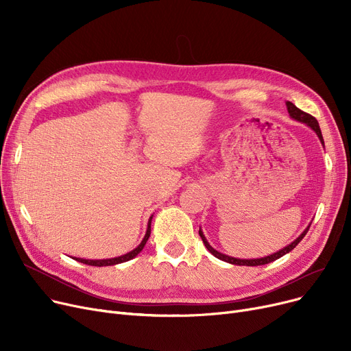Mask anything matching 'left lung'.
I'll return each mask as SVG.
<instances>
[{"instance_id": "1", "label": "left lung", "mask_w": 351, "mask_h": 351, "mask_svg": "<svg viewBox=\"0 0 351 351\" xmlns=\"http://www.w3.org/2000/svg\"><path fill=\"white\" fill-rule=\"evenodd\" d=\"M286 106H287V112H289L290 118H293L294 121H299V122H302V123H306L308 128H311L313 131L316 132V135L319 136L322 145L324 146L323 135H322V131H320V126H319L317 119H316L315 117H311L310 114L303 112L302 109H299L296 105L289 102V101L286 102ZM310 225H311V223H310ZM310 225L302 232V234H300L298 239H294V241H293L291 243H289L287 246H285V247L280 249L279 252H276V253L269 254V256H265V257H257V259H237V257H232V256L220 253V252H217L216 249H213V247L209 245L208 239L205 237V234H204V232H202V229H199V234H200V237H202V241H204L206 249H208L215 257H217V259L223 261V262H226V263H230V265H237V266H262V265H267V263H270V262L278 261V259H280L282 256H285V254H287L289 252H291L294 247H296V246L300 243L302 239L306 236V233H307Z\"/></svg>"}]
</instances>
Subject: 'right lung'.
I'll return each mask as SVG.
<instances>
[{
  "mask_svg": "<svg viewBox=\"0 0 351 351\" xmlns=\"http://www.w3.org/2000/svg\"><path fill=\"white\" fill-rule=\"evenodd\" d=\"M151 223H152V216L149 217V220H147V229H146V233L142 239V242L139 243L138 247H135L134 250L128 252L126 254H122V256H118V257H112V259H102V261H90V259H81V257H73L77 262H81V263H85V265H90V266H114V265H119V263H123V262H128L134 259V257H136L142 249L145 247L147 239H149L151 236Z\"/></svg>",
  "mask_w": 351,
  "mask_h": 351,
  "instance_id": "1",
  "label": "right lung"
}]
</instances>
